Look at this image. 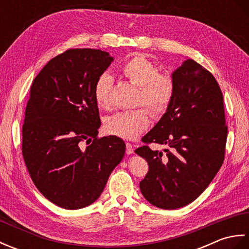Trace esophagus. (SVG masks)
<instances>
[{
	"label": "esophagus",
	"mask_w": 249,
	"mask_h": 249,
	"mask_svg": "<svg viewBox=\"0 0 249 249\" xmlns=\"http://www.w3.org/2000/svg\"><path fill=\"white\" fill-rule=\"evenodd\" d=\"M126 153H127V154H133L134 153V145L129 143V142L126 143Z\"/></svg>",
	"instance_id": "obj_1"
}]
</instances>
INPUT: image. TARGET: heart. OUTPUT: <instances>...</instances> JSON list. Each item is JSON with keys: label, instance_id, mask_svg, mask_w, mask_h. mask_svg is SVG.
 Returning a JSON list of instances; mask_svg holds the SVG:
<instances>
[{"label": "heart", "instance_id": "b5f03b06", "mask_svg": "<svg viewBox=\"0 0 249 249\" xmlns=\"http://www.w3.org/2000/svg\"><path fill=\"white\" fill-rule=\"evenodd\" d=\"M120 71L127 80L138 87L135 105L145 106L153 116H160L170 106L176 86L171 76L158 72L156 65L144 55H135L124 62ZM112 78L107 72L100 75L94 84V98L100 109H108ZM150 125L147 110L139 107L130 111L118 112L105 121L108 134L122 139H135Z\"/></svg>", "mask_w": 249, "mask_h": 249}]
</instances>
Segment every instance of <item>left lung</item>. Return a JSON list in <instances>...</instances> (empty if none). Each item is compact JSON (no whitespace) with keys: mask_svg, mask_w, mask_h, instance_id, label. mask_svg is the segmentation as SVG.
Returning a JSON list of instances; mask_svg holds the SVG:
<instances>
[{"mask_svg":"<svg viewBox=\"0 0 249 249\" xmlns=\"http://www.w3.org/2000/svg\"><path fill=\"white\" fill-rule=\"evenodd\" d=\"M172 79L170 106L136 150L149 165L141 193L165 210L183 208L204 192L223 165L228 134L223 93L212 73L188 59ZM151 143L168 149L152 151Z\"/></svg>","mask_w":249,"mask_h":249,"instance_id":"obj_1","label":"left lung"}]
</instances>
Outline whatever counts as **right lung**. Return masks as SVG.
I'll return each instance as SVG.
<instances>
[{
	"label": "right lung",
	"mask_w": 249,
	"mask_h": 249,
	"mask_svg": "<svg viewBox=\"0 0 249 249\" xmlns=\"http://www.w3.org/2000/svg\"><path fill=\"white\" fill-rule=\"evenodd\" d=\"M112 57L98 49H68L35 77L22 125V155L32 181L57 206L92 204L125 154L116 136L98 138L94 84Z\"/></svg>",
	"instance_id": "obj_1"
}]
</instances>
